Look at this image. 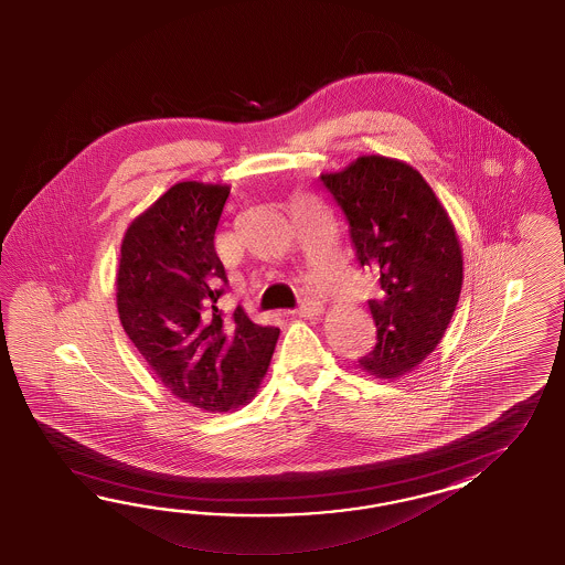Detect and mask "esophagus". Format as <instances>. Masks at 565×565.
<instances>
[{
	"mask_svg": "<svg viewBox=\"0 0 565 565\" xmlns=\"http://www.w3.org/2000/svg\"><path fill=\"white\" fill-rule=\"evenodd\" d=\"M321 312H323V305L319 300H312V298H305L302 305L296 310V315L305 317V319H312V317H317Z\"/></svg>",
	"mask_w": 565,
	"mask_h": 565,
	"instance_id": "esophagus-1",
	"label": "esophagus"
}]
</instances>
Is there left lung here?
<instances>
[{
	"mask_svg": "<svg viewBox=\"0 0 565 565\" xmlns=\"http://www.w3.org/2000/svg\"><path fill=\"white\" fill-rule=\"evenodd\" d=\"M321 182L350 223L362 267L379 275L383 296L369 308L375 350L359 360L379 376L411 373L441 342L463 279L456 227L427 180L408 163L362 154Z\"/></svg>",
	"mask_w": 565,
	"mask_h": 565,
	"instance_id": "left-lung-1",
	"label": "left lung"
}]
</instances>
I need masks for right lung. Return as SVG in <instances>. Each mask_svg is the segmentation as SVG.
I'll return each mask as SVG.
<instances>
[{"label":"right lung","instance_id":"right-lung-1","mask_svg":"<svg viewBox=\"0 0 565 565\" xmlns=\"http://www.w3.org/2000/svg\"><path fill=\"white\" fill-rule=\"evenodd\" d=\"M227 194V184H173L128 225L116 277L126 335L171 394L206 412L257 395L279 338L244 308H217L227 277L213 238Z\"/></svg>","mask_w":565,"mask_h":565}]
</instances>
